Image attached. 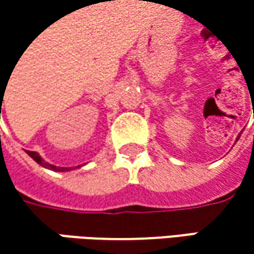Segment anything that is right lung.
<instances>
[{"instance_id": "right-lung-1", "label": "right lung", "mask_w": 254, "mask_h": 254, "mask_svg": "<svg viewBox=\"0 0 254 254\" xmlns=\"http://www.w3.org/2000/svg\"><path fill=\"white\" fill-rule=\"evenodd\" d=\"M1 110V107H0ZM1 118V116H0ZM36 163H39L41 166H44V168H47V169H51V171H57V172H67V171H70L69 168H59V166H54V165H50V163H47V162H44L42 160V157L36 153V151H26Z\"/></svg>"}]
</instances>
